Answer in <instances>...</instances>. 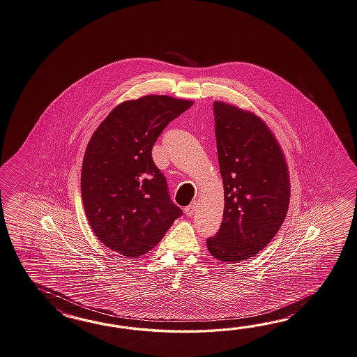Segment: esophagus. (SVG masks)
I'll return each instance as SVG.
<instances>
[{"mask_svg": "<svg viewBox=\"0 0 357 357\" xmlns=\"http://www.w3.org/2000/svg\"><path fill=\"white\" fill-rule=\"evenodd\" d=\"M196 209H197V201H192L191 204L184 209V211H185V214L188 217H191L192 214L196 211Z\"/></svg>", "mask_w": 357, "mask_h": 357, "instance_id": "34e87169", "label": "esophagus"}]
</instances>
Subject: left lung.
I'll use <instances>...</instances> for the list:
<instances>
[{"label":"left lung","mask_w":357,"mask_h":357,"mask_svg":"<svg viewBox=\"0 0 357 357\" xmlns=\"http://www.w3.org/2000/svg\"><path fill=\"white\" fill-rule=\"evenodd\" d=\"M218 161L225 188L219 232L206 246L220 261L255 257L287 217L290 179L285 155L267 123L237 105L214 102Z\"/></svg>","instance_id":"8db88e82"}]
</instances>
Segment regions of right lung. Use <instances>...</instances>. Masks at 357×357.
Here are the masks:
<instances>
[{"instance_id":"obj_1","label":"right lung","mask_w":357,"mask_h":357,"mask_svg":"<svg viewBox=\"0 0 357 357\" xmlns=\"http://www.w3.org/2000/svg\"><path fill=\"white\" fill-rule=\"evenodd\" d=\"M193 105L144 96L116 105L93 132L81 169V196L93 232L111 250L137 258L155 248L182 210L152 160L160 134Z\"/></svg>"}]
</instances>
